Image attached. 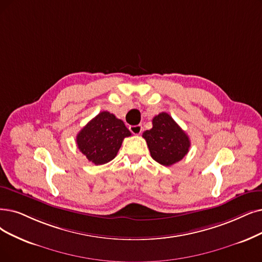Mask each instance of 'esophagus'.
<instances>
[{
    "mask_svg": "<svg viewBox=\"0 0 262 262\" xmlns=\"http://www.w3.org/2000/svg\"><path fill=\"white\" fill-rule=\"evenodd\" d=\"M130 131L134 134V135H139L142 132V125L138 124V125H131L130 127Z\"/></svg>",
    "mask_w": 262,
    "mask_h": 262,
    "instance_id": "obj_1",
    "label": "esophagus"
}]
</instances>
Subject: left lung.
I'll return each instance as SVG.
<instances>
[{
  "mask_svg": "<svg viewBox=\"0 0 262 262\" xmlns=\"http://www.w3.org/2000/svg\"><path fill=\"white\" fill-rule=\"evenodd\" d=\"M150 156L158 163L170 166L181 161L189 151L190 140L167 113L152 119V128L143 133Z\"/></svg>",
  "mask_w": 262,
  "mask_h": 262,
  "instance_id": "obj_1",
  "label": "left lung"
}]
</instances>
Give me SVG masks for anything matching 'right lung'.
<instances>
[{
    "instance_id": "right-lung-1",
    "label": "right lung",
    "mask_w": 262,
    "mask_h": 262,
    "mask_svg": "<svg viewBox=\"0 0 262 262\" xmlns=\"http://www.w3.org/2000/svg\"><path fill=\"white\" fill-rule=\"evenodd\" d=\"M131 135L122 120L110 112H101L76 137L77 147L96 165L107 163L116 157L124 138Z\"/></svg>"
}]
</instances>
